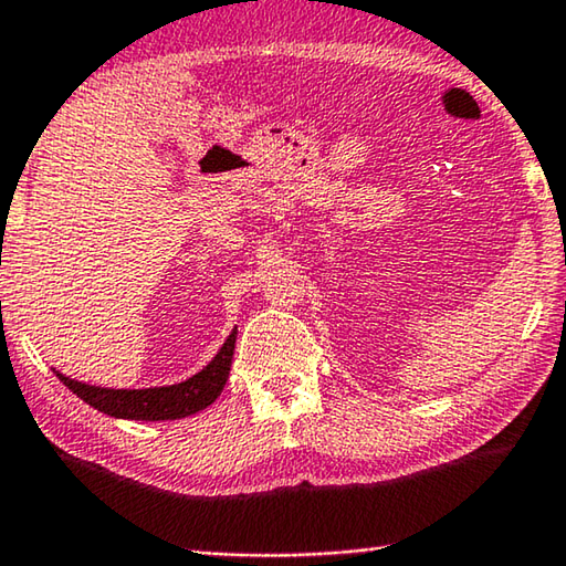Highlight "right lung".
<instances>
[{"label": "right lung", "instance_id": "obj_1", "mask_svg": "<svg viewBox=\"0 0 566 566\" xmlns=\"http://www.w3.org/2000/svg\"><path fill=\"white\" fill-rule=\"evenodd\" d=\"M234 342H237V327L222 344V349L217 352V357L209 361L202 371H197L195 377L169 387L109 389V387H94V385H87V381L70 379L64 377L62 371H54V375L60 377L64 381V387H70L82 401H87L90 407L99 409L109 417L134 419V421L181 419L207 409L219 395H222L229 377V367H232Z\"/></svg>", "mask_w": 566, "mask_h": 566}]
</instances>
